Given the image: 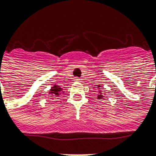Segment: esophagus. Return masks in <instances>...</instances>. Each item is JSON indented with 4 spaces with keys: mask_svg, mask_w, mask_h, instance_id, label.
Segmentation results:
<instances>
[{
    "mask_svg": "<svg viewBox=\"0 0 156 156\" xmlns=\"http://www.w3.org/2000/svg\"><path fill=\"white\" fill-rule=\"evenodd\" d=\"M75 81L76 82H81V79H80V78H76Z\"/></svg>",
    "mask_w": 156,
    "mask_h": 156,
    "instance_id": "esophagus-1",
    "label": "esophagus"
}]
</instances>
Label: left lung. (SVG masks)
Instances as JSON below:
<instances>
[{"mask_svg":"<svg viewBox=\"0 0 156 156\" xmlns=\"http://www.w3.org/2000/svg\"><path fill=\"white\" fill-rule=\"evenodd\" d=\"M97 88H98V91H97V98L98 100H104V97H106L105 96V95H106V93H105V92H104L103 91V87L101 85H97Z\"/></svg>","mask_w":156,"mask_h":156,"instance_id":"1","label":"left lung"}]
</instances>
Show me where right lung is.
<instances>
[{"mask_svg":"<svg viewBox=\"0 0 156 156\" xmlns=\"http://www.w3.org/2000/svg\"><path fill=\"white\" fill-rule=\"evenodd\" d=\"M64 93V89H63L62 87H60V86H58L57 84H54L51 88H50L49 92H48V96H52L54 98L59 97L60 95ZM53 99V98H52Z\"/></svg>","mask_w":156,"mask_h":156,"instance_id":"obj_1","label":"right lung"}]
</instances>
